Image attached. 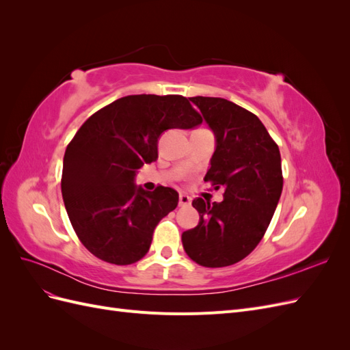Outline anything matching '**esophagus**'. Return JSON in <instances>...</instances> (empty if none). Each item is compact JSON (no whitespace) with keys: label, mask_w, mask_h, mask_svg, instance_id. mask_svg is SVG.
I'll return each mask as SVG.
<instances>
[{"label":"esophagus","mask_w":350,"mask_h":350,"mask_svg":"<svg viewBox=\"0 0 350 350\" xmlns=\"http://www.w3.org/2000/svg\"><path fill=\"white\" fill-rule=\"evenodd\" d=\"M191 204V197L187 196V194H179V206L185 207Z\"/></svg>","instance_id":"34e87169"}]
</instances>
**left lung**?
I'll use <instances>...</instances> for the list:
<instances>
[{"label":"left lung","mask_w":350,"mask_h":350,"mask_svg":"<svg viewBox=\"0 0 350 350\" xmlns=\"http://www.w3.org/2000/svg\"><path fill=\"white\" fill-rule=\"evenodd\" d=\"M215 134L204 181L224 189L220 203L193 201L200 220L183 234L188 257L204 267L245 258L270 225L283 188L278 144L250 111L221 98H189Z\"/></svg>","instance_id":"obj_1"}]
</instances>
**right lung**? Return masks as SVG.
I'll list each match as a JSON object with an SVG mask.
<instances>
[{
	"instance_id": "1",
	"label": "right lung",
	"mask_w": 350,
	"mask_h": 350,
	"mask_svg": "<svg viewBox=\"0 0 350 350\" xmlns=\"http://www.w3.org/2000/svg\"><path fill=\"white\" fill-rule=\"evenodd\" d=\"M201 116L178 94H133L84 122L67 146L61 193L81 243L98 258L126 266L150 248L156 225L178 206L174 188L135 185L139 169L157 159L171 129L191 130Z\"/></svg>"
}]
</instances>
